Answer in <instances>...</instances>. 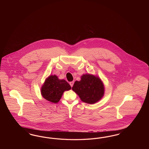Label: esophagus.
I'll list each match as a JSON object with an SVG mask.
<instances>
[{
    "instance_id": "obj_1",
    "label": "esophagus",
    "mask_w": 149,
    "mask_h": 149,
    "mask_svg": "<svg viewBox=\"0 0 149 149\" xmlns=\"http://www.w3.org/2000/svg\"><path fill=\"white\" fill-rule=\"evenodd\" d=\"M69 84H70V85L71 86V87H72V86H73V85H74V81H72V82H69Z\"/></svg>"
}]
</instances>
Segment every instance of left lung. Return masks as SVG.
I'll use <instances>...</instances> for the list:
<instances>
[{"label":"left lung","mask_w":149,"mask_h":149,"mask_svg":"<svg viewBox=\"0 0 149 149\" xmlns=\"http://www.w3.org/2000/svg\"><path fill=\"white\" fill-rule=\"evenodd\" d=\"M72 90L83 102L93 104L103 98L105 87L99 77L86 74L81 76L80 81L75 82Z\"/></svg>","instance_id":"1"}]
</instances>
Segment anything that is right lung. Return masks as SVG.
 <instances>
[{
    "label": "right lung",
    "mask_w": 149,
    "mask_h": 149,
    "mask_svg": "<svg viewBox=\"0 0 149 149\" xmlns=\"http://www.w3.org/2000/svg\"><path fill=\"white\" fill-rule=\"evenodd\" d=\"M71 86L65 80L59 79L56 75H51L45 80L41 87L42 97L53 103H58L65 91L70 90Z\"/></svg>",
    "instance_id": "right-lung-1"
}]
</instances>
